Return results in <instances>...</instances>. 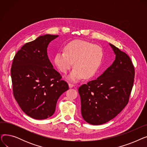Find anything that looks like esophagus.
<instances>
[{
	"label": "esophagus",
	"instance_id": "34e87169",
	"mask_svg": "<svg viewBox=\"0 0 147 147\" xmlns=\"http://www.w3.org/2000/svg\"><path fill=\"white\" fill-rule=\"evenodd\" d=\"M68 86H69V88H72L74 86V84H73V83H68Z\"/></svg>",
	"mask_w": 147,
	"mask_h": 147
}]
</instances>
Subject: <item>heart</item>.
<instances>
[{
  "instance_id": "1",
  "label": "heart",
  "mask_w": 147,
  "mask_h": 147,
  "mask_svg": "<svg viewBox=\"0 0 147 147\" xmlns=\"http://www.w3.org/2000/svg\"><path fill=\"white\" fill-rule=\"evenodd\" d=\"M104 52L101 47L90 42L75 40L66 44L64 51H59L54 57L57 68L66 73L73 65L74 68L69 79L77 82L83 77L89 79L95 75L101 64Z\"/></svg>"
}]
</instances>
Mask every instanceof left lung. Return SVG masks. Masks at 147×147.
<instances>
[{
	"label": "left lung",
	"instance_id": "1",
	"mask_svg": "<svg viewBox=\"0 0 147 147\" xmlns=\"http://www.w3.org/2000/svg\"><path fill=\"white\" fill-rule=\"evenodd\" d=\"M115 54L113 64L97 79L79 88L81 113L86 122L104 124L114 118L128 104L135 78V68L127 54L110 43Z\"/></svg>",
	"mask_w": 147,
	"mask_h": 147
}]
</instances>
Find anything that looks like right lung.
<instances>
[{"label": "right lung", "instance_id": "add662e5", "mask_svg": "<svg viewBox=\"0 0 147 147\" xmlns=\"http://www.w3.org/2000/svg\"><path fill=\"white\" fill-rule=\"evenodd\" d=\"M58 35L46 34L22 46L11 69L13 94L21 110L35 119L53 114L68 83L53 68L47 55L49 43Z\"/></svg>", "mask_w": 147, "mask_h": 147}]
</instances>
